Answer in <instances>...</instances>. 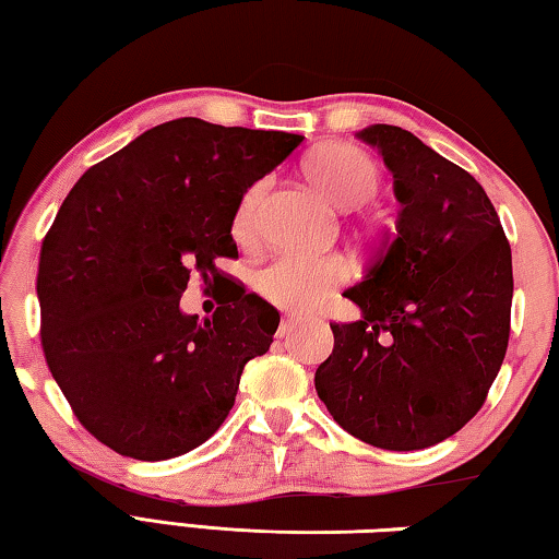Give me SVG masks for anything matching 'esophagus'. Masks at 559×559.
I'll list each match as a JSON object with an SVG mask.
<instances>
[{"instance_id":"esophagus-1","label":"esophagus","mask_w":559,"mask_h":559,"mask_svg":"<svg viewBox=\"0 0 559 559\" xmlns=\"http://www.w3.org/2000/svg\"><path fill=\"white\" fill-rule=\"evenodd\" d=\"M298 325H300V318H296V316H283L281 325H278V330H276V335H278V337H288Z\"/></svg>"}]
</instances>
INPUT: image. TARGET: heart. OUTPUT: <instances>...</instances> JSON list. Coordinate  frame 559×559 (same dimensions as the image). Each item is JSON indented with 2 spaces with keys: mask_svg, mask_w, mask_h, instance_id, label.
Listing matches in <instances>:
<instances>
[{
  "mask_svg": "<svg viewBox=\"0 0 559 559\" xmlns=\"http://www.w3.org/2000/svg\"><path fill=\"white\" fill-rule=\"evenodd\" d=\"M306 173L330 202L337 206H359L380 189L382 173L370 153L347 143H330L308 157ZM266 192V182H253L234 210V239L249 241L257 229V212ZM347 263L337 257H308L281 253L257 273V288L278 308L308 310L323 302L337 283L347 278Z\"/></svg>",
  "mask_w": 559,
  "mask_h": 559,
  "instance_id": "1",
  "label": "heart"
}]
</instances>
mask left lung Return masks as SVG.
<instances>
[{
  "label": "left lung",
  "mask_w": 559,
  "mask_h": 559,
  "mask_svg": "<svg viewBox=\"0 0 559 559\" xmlns=\"http://www.w3.org/2000/svg\"><path fill=\"white\" fill-rule=\"evenodd\" d=\"M394 175L396 229L345 290L362 318L330 323L335 347L316 390L345 431L377 449L449 439L484 406L503 365L513 259L476 179L409 130L359 132Z\"/></svg>",
  "instance_id": "left-lung-1"
}]
</instances>
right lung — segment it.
I'll return each mask as SVG.
<instances>
[{"instance_id":"right-lung-1","label":"right lung","mask_w":559,"mask_h":559,"mask_svg":"<svg viewBox=\"0 0 559 559\" xmlns=\"http://www.w3.org/2000/svg\"><path fill=\"white\" fill-rule=\"evenodd\" d=\"M302 143L281 130L163 122L100 159L44 236L36 293L46 365L75 419L120 456L165 461L229 416L243 365L269 353L278 310L222 290L200 323L179 308L192 271L226 281L241 194Z\"/></svg>"}]
</instances>
